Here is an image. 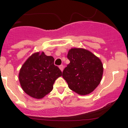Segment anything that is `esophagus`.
Returning a JSON list of instances; mask_svg holds the SVG:
<instances>
[{
  "label": "esophagus",
  "mask_w": 128,
  "mask_h": 128,
  "mask_svg": "<svg viewBox=\"0 0 128 128\" xmlns=\"http://www.w3.org/2000/svg\"><path fill=\"white\" fill-rule=\"evenodd\" d=\"M59 68H60V70H61V72H62L63 70H64V66L63 65L59 66Z\"/></svg>",
  "instance_id": "1"
}]
</instances>
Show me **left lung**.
<instances>
[{"mask_svg":"<svg viewBox=\"0 0 128 128\" xmlns=\"http://www.w3.org/2000/svg\"><path fill=\"white\" fill-rule=\"evenodd\" d=\"M67 57L70 62L62 72L69 88L78 95H88L97 87L103 75L99 58L84 48H72Z\"/></svg>","mask_w":128,"mask_h":128,"instance_id":"left-lung-1","label":"left lung"}]
</instances>
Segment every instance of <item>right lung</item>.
<instances>
[{"instance_id": "add662e5", "label": "right lung", "mask_w": 128, "mask_h": 128, "mask_svg": "<svg viewBox=\"0 0 128 128\" xmlns=\"http://www.w3.org/2000/svg\"><path fill=\"white\" fill-rule=\"evenodd\" d=\"M62 72L54 65V58L44 52L32 54L22 66L18 74L21 88L29 96L40 99L50 93Z\"/></svg>"}]
</instances>
